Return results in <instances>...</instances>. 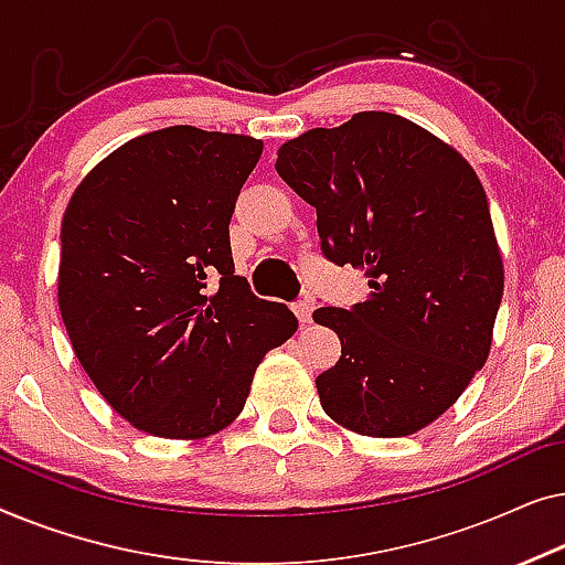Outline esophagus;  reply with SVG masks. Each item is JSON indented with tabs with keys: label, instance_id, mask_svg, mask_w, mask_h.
Here are the masks:
<instances>
[{
	"label": "esophagus",
	"instance_id": "esophagus-1",
	"mask_svg": "<svg viewBox=\"0 0 565 565\" xmlns=\"http://www.w3.org/2000/svg\"><path fill=\"white\" fill-rule=\"evenodd\" d=\"M294 315H297V320L301 324H309V322H312V305H309L307 299L294 301Z\"/></svg>",
	"mask_w": 565,
	"mask_h": 565
}]
</instances>
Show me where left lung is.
Here are the masks:
<instances>
[{
  "label": "left lung",
  "instance_id": "1",
  "mask_svg": "<svg viewBox=\"0 0 565 565\" xmlns=\"http://www.w3.org/2000/svg\"><path fill=\"white\" fill-rule=\"evenodd\" d=\"M279 177L317 210L324 258L361 268L369 299L320 307L340 361L317 376L348 430L402 438L438 419L489 359L504 268L489 202L458 150L388 113L284 142Z\"/></svg>",
  "mask_w": 565,
  "mask_h": 565
}]
</instances>
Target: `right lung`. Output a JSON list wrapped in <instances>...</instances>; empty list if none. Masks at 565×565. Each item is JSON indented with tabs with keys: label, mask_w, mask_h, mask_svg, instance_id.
<instances>
[{
	"label": "right lung",
	"mask_w": 565,
	"mask_h": 565,
	"mask_svg": "<svg viewBox=\"0 0 565 565\" xmlns=\"http://www.w3.org/2000/svg\"><path fill=\"white\" fill-rule=\"evenodd\" d=\"M264 142L192 125L140 135L71 196L58 307L109 407L158 438H206L243 412L253 373L297 332L235 276L230 217Z\"/></svg>",
	"instance_id": "right-lung-1"
}]
</instances>
